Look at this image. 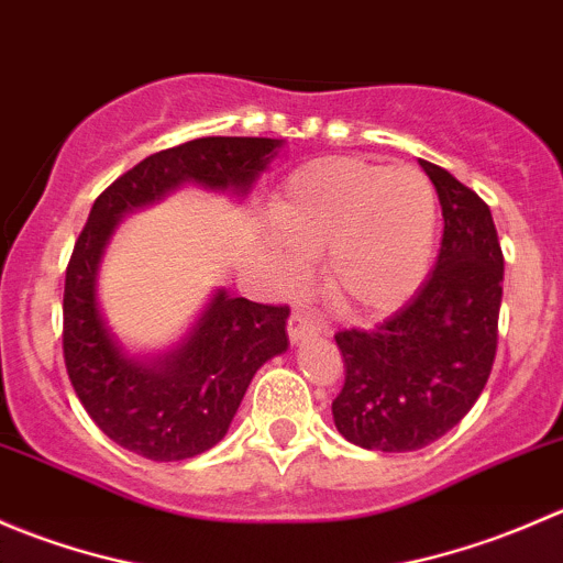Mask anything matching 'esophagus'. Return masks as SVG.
I'll use <instances>...</instances> for the list:
<instances>
[{
	"label": "esophagus",
	"mask_w": 563,
	"mask_h": 563,
	"mask_svg": "<svg viewBox=\"0 0 563 563\" xmlns=\"http://www.w3.org/2000/svg\"><path fill=\"white\" fill-rule=\"evenodd\" d=\"M318 332H323V321H318L316 316L302 313V310H294L288 316V338H291V343H302L305 338H313Z\"/></svg>",
	"instance_id": "34e87169"
}]
</instances>
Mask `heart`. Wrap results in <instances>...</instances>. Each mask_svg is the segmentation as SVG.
I'll use <instances>...</instances> for the list:
<instances>
[{
  "mask_svg": "<svg viewBox=\"0 0 563 563\" xmlns=\"http://www.w3.org/2000/svg\"><path fill=\"white\" fill-rule=\"evenodd\" d=\"M277 266L299 280L323 253V291L345 316L395 313L422 286L439 234V198L419 168L321 157L297 168L269 207Z\"/></svg>",
  "mask_w": 563,
  "mask_h": 563,
  "instance_id": "heart-1",
  "label": "heart"
}]
</instances>
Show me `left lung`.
I'll use <instances>...</instances> for the list:
<instances>
[{"label":"left lung","mask_w":563,"mask_h":563,"mask_svg":"<svg viewBox=\"0 0 563 563\" xmlns=\"http://www.w3.org/2000/svg\"><path fill=\"white\" fill-rule=\"evenodd\" d=\"M419 166L444 214L435 269L376 329L334 334L345 362L334 424L378 452L422 450L455 428L485 389L498 345L504 253L490 207L435 163Z\"/></svg>","instance_id":"1"}]
</instances>
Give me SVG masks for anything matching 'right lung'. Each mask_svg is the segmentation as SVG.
<instances>
[{"instance_id":"add662e5","label":"right lung","mask_w":563,"mask_h":563,"mask_svg":"<svg viewBox=\"0 0 563 563\" xmlns=\"http://www.w3.org/2000/svg\"><path fill=\"white\" fill-rule=\"evenodd\" d=\"M277 146L275 139L207 135L155 152L100 192L78 234L62 299L67 376L92 422L135 455L172 463L218 444L255 371L286 351L288 308L218 291L179 351L141 365L119 354L95 302L108 236L128 209L155 201L179 181L247 192Z\"/></svg>"}]
</instances>
